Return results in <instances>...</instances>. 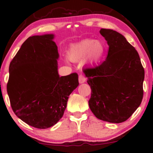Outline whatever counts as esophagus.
Here are the masks:
<instances>
[{"instance_id":"esophagus-1","label":"esophagus","mask_w":153,"mask_h":153,"mask_svg":"<svg viewBox=\"0 0 153 153\" xmlns=\"http://www.w3.org/2000/svg\"><path fill=\"white\" fill-rule=\"evenodd\" d=\"M86 81V79L82 74H80L79 76V83H83Z\"/></svg>"}]
</instances>
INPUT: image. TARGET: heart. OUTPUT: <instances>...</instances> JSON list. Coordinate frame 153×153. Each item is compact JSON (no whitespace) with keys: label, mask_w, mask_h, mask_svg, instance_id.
Returning <instances> with one entry per match:
<instances>
[{"label":"heart","mask_w":153,"mask_h":153,"mask_svg":"<svg viewBox=\"0 0 153 153\" xmlns=\"http://www.w3.org/2000/svg\"><path fill=\"white\" fill-rule=\"evenodd\" d=\"M106 53L103 42L94 39H85L72 44L68 51V57L73 62L83 59L91 64H97L102 61Z\"/></svg>","instance_id":"obj_1"}]
</instances>
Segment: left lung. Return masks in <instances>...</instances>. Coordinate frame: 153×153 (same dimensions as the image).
I'll use <instances>...</instances> for the list:
<instances>
[{
  "label": "left lung",
  "mask_w": 153,
  "mask_h": 153,
  "mask_svg": "<svg viewBox=\"0 0 153 153\" xmlns=\"http://www.w3.org/2000/svg\"><path fill=\"white\" fill-rule=\"evenodd\" d=\"M109 46L102 64L85 70L91 89L89 106L97 119L114 123L126 121L143 97L144 70L136 49L121 34L102 28Z\"/></svg>",
  "instance_id": "8db88e82"
}]
</instances>
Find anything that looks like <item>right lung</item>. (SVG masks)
Masks as SVG:
<instances>
[{
	"label": "right lung",
	"instance_id": "1",
	"mask_svg": "<svg viewBox=\"0 0 153 153\" xmlns=\"http://www.w3.org/2000/svg\"><path fill=\"white\" fill-rule=\"evenodd\" d=\"M53 34L26 40L9 66L7 85L12 109L29 126L47 129L63 117L68 97L79 85L76 73L59 76Z\"/></svg>",
	"mask_w": 153,
	"mask_h": 153
}]
</instances>
